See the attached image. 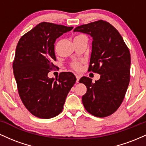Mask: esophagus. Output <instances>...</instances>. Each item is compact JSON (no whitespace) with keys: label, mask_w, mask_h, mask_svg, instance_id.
Wrapping results in <instances>:
<instances>
[{"label":"esophagus","mask_w":146,"mask_h":146,"mask_svg":"<svg viewBox=\"0 0 146 146\" xmlns=\"http://www.w3.org/2000/svg\"><path fill=\"white\" fill-rule=\"evenodd\" d=\"M75 76H76V78H77L76 82L78 83L79 82V80H80V76L79 75H75Z\"/></svg>","instance_id":"esophagus-1"}]
</instances>
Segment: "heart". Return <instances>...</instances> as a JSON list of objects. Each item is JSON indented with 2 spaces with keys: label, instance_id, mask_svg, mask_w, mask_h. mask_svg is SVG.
<instances>
[{
  "label": "heart",
  "instance_id": "heart-1",
  "mask_svg": "<svg viewBox=\"0 0 146 146\" xmlns=\"http://www.w3.org/2000/svg\"><path fill=\"white\" fill-rule=\"evenodd\" d=\"M73 68H75V69H79V68H80V65L79 63H75L74 64H73Z\"/></svg>",
  "mask_w": 146,
  "mask_h": 146
}]
</instances>
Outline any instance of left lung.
I'll use <instances>...</instances> for the list:
<instances>
[{"label":"left lung","instance_id":"obj_1","mask_svg":"<svg viewBox=\"0 0 146 146\" xmlns=\"http://www.w3.org/2000/svg\"><path fill=\"white\" fill-rule=\"evenodd\" d=\"M73 31L93 38L88 71L100 75V80L82 77L86 93L82 96L85 109L91 115L105 117L115 113L124 99L130 82V53L119 31L102 20L77 27Z\"/></svg>","mask_w":146,"mask_h":146}]
</instances>
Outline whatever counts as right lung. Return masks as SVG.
Listing matches in <instances>:
<instances>
[{
	"mask_svg": "<svg viewBox=\"0 0 146 146\" xmlns=\"http://www.w3.org/2000/svg\"><path fill=\"white\" fill-rule=\"evenodd\" d=\"M73 28L42 22L18 41L13 62L14 75L23 104L37 117L49 119L59 115L76 82L71 72H62L56 79L48 77L56 60L55 42Z\"/></svg>",
	"mask_w": 146,
	"mask_h": 146,
	"instance_id": "obj_1",
	"label": "right lung"
}]
</instances>
